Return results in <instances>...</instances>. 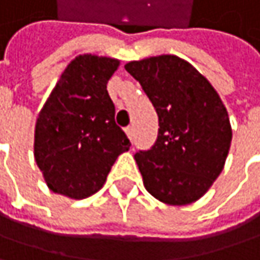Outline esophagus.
<instances>
[{
    "mask_svg": "<svg viewBox=\"0 0 260 260\" xmlns=\"http://www.w3.org/2000/svg\"><path fill=\"white\" fill-rule=\"evenodd\" d=\"M125 132H126V135H128V138H129V140L134 138V128H132V126H128V128L125 129Z\"/></svg>",
    "mask_w": 260,
    "mask_h": 260,
    "instance_id": "1",
    "label": "esophagus"
}]
</instances>
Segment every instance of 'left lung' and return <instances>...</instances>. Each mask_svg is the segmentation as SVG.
<instances>
[{"mask_svg":"<svg viewBox=\"0 0 260 260\" xmlns=\"http://www.w3.org/2000/svg\"><path fill=\"white\" fill-rule=\"evenodd\" d=\"M125 69L143 86L159 116L154 145L135 161L145 190L171 206L202 199L222 172L233 129L219 94L178 55L129 61Z\"/></svg>","mask_w":260,"mask_h":260,"instance_id":"obj_1","label":"left lung"}]
</instances>
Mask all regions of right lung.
Masks as SVG:
<instances>
[{
  "mask_svg": "<svg viewBox=\"0 0 260 260\" xmlns=\"http://www.w3.org/2000/svg\"><path fill=\"white\" fill-rule=\"evenodd\" d=\"M120 61L81 54L53 88L35 125L34 156L53 192L82 200L104 185L129 140L115 122L107 82Z\"/></svg>",
  "mask_w": 260,
  "mask_h": 260,
  "instance_id": "right-lung-1",
  "label": "right lung"
}]
</instances>
